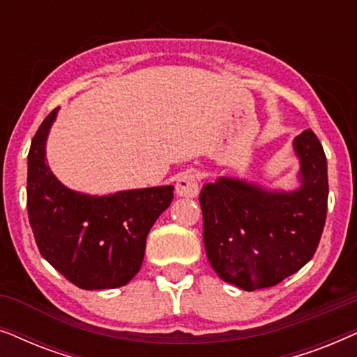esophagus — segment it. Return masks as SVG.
I'll use <instances>...</instances> for the list:
<instances>
[{"instance_id":"1","label":"esophagus","mask_w":357,"mask_h":357,"mask_svg":"<svg viewBox=\"0 0 357 357\" xmlns=\"http://www.w3.org/2000/svg\"><path fill=\"white\" fill-rule=\"evenodd\" d=\"M175 192L178 197L195 198L199 192V175L195 172H185L182 177L177 180Z\"/></svg>"}]
</instances>
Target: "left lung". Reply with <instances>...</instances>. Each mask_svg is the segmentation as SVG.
Wrapping results in <instances>:
<instances>
[{
	"mask_svg": "<svg viewBox=\"0 0 357 357\" xmlns=\"http://www.w3.org/2000/svg\"><path fill=\"white\" fill-rule=\"evenodd\" d=\"M299 187L270 190L218 177L199 193L203 242L218 276L243 291L271 287L310 261L326 219V158L312 130L292 141Z\"/></svg>",
	"mask_w": 357,
	"mask_h": 357,
	"instance_id": "8db88e82",
	"label": "left lung"
}]
</instances>
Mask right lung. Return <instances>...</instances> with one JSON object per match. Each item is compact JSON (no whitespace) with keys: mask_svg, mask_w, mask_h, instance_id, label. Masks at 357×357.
<instances>
[{"mask_svg":"<svg viewBox=\"0 0 357 357\" xmlns=\"http://www.w3.org/2000/svg\"><path fill=\"white\" fill-rule=\"evenodd\" d=\"M58 109L42 121L27 155V213L42 257L81 289H115L143 265L146 237L174 199L172 185L87 195L63 185L47 162Z\"/></svg>","mask_w":357,"mask_h":357,"instance_id":"add662e5","label":"right lung"}]
</instances>
